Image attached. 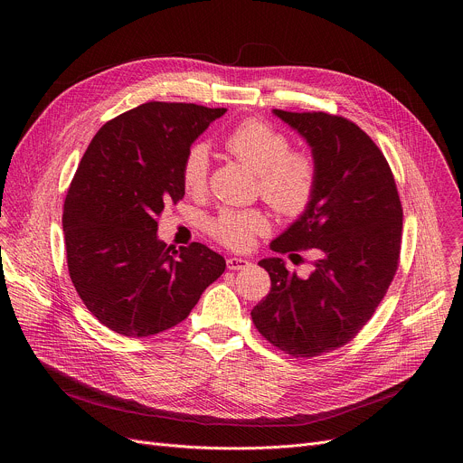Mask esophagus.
<instances>
[{
  "label": "esophagus",
  "instance_id": "esophagus-1",
  "mask_svg": "<svg viewBox=\"0 0 463 463\" xmlns=\"http://www.w3.org/2000/svg\"><path fill=\"white\" fill-rule=\"evenodd\" d=\"M250 266V261L245 260V258H229L227 260V268L231 271H240V269H245Z\"/></svg>",
  "mask_w": 463,
  "mask_h": 463
}]
</instances>
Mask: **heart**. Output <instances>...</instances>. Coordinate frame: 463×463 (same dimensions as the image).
I'll return each instance as SVG.
<instances>
[{"label": "heart", "instance_id": "obj_1", "mask_svg": "<svg viewBox=\"0 0 463 463\" xmlns=\"http://www.w3.org/2000/svg\"><path fill=\"white\" fill-rule=\"evenodd\" d=\"M225 148L258 174V192L277 213L302 214L315 195L318 165L311 152L293 150L289 137L263 118L241 120L225 139ZM181 184L190 195H200L209 184V150L192 145L181 163ZM271 227L260 209H223L209 223V232L229 249H247L256 236Z\"/></svg>", "mask_w": 463, "mask_h": 463}]
</instances>
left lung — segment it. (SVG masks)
<instances>
[{
	"label": "left lung",
	"instance_id": "8db88e82",
	"mask_svg": "<svg viewBox=\"0 0 463 463\" xmlns=\"http://www.w3.org/2000/svg\"><path fill=\"white\" fill-rule=\"evenodd\" d=\"M309 143L318 183L306 213L273 243L279 254L315 250L298 279L282 258L260 260L271 291L250 311L261 337L295 359L348 345L372 318L400 266L403 207L388 161L352 120L275 109Z\"/></svg>",
	"mask_w": 463,
	"mask_h": 463
}]
</instances>
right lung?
<instances>
[{
  "label": "right lung",
  "instance_id": "right-lung-1",
  "mask_svg": "<svg viewBox=\"0 0 463 463\" xmlns=\"http://www.w3.org/2000/svg\"><path fill=\"white\" fill-rule=\"evenodd\" d=\"M225 108L146 102L108 120L90 143L63 202L71 282L115 334L150 337L188 317L225 260L203 243L179 250L157 238L183 200L186 150Z\"/></svg>",
  "mask_w": 463,
  "mask_h": 463
}]
</instances>
